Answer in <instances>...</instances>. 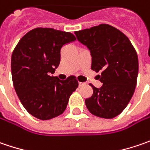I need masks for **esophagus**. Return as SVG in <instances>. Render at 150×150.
Instances as JSON below:
<instances>
[{"instance_id": "obj_1", "label": "esophagus", "mask_w": 150, "mask_h": 150, "mask_svg": "<svg viewBox=\"0 0 150 150\" xmlns=\"http://www.w3.org/2000/svg\"><path fill=\"white\" fill-rule=\"evenodd\" d=\"M84 85H85V83L79 81V86H84Z\"/></svg>"}]
</instances>
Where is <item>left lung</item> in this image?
<instances>
[{
    "label": "left lung",
    "instance_id": "8db88e82",
    "mask_svg": "<svg viewBox=\"0 0 150 150\" xmlns=\"http://www.w3.org/2000/svg\"><path fill=\"white\" fill-rule=\"evenodd\" d=\"M91 55V69L101 71L100 88L90 86L93 94L86 99L89 112L102 118H113L126 108L137 84L139 59L124 33L108 24L75 32Z\"/></svg>",
    "mask_w": 150,
    "mask_h": 150
}]
</instances>
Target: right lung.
<instances>
[{"instance_id": "1", "label": "right lung", "mask_w": 150, "mask_h": 150, "mask_svg": "<svg viewBox=\"0 0 150 150\" xmlns=\"http://www.w3.org/2000/svg\"><path fill=\"white\" fill-rule=\"evenodd\" d=\"M76 39L71 33L37 28L19 40L11 54V76L24 108L40 120H49L64 112L78 87L74 75L65 81L50 76L60 62V50Z\"/></svg>"}]
</instances>
